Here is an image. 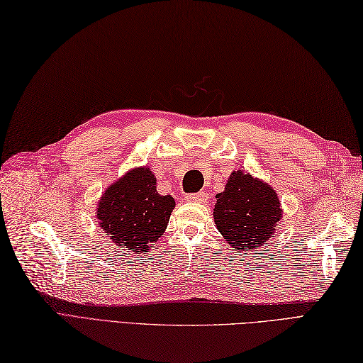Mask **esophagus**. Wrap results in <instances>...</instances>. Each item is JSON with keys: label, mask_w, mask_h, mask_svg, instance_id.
Here are the masks:
<instances>
[{"label": "esophagus", "mask_w": 363, "mask_h": 363, "mask_svg": "<svg viewBox=\"0 0 363 363\" xmlns=\"http://www.w3.org/2000/svg\"><path fill=\"white\" fill-rule=\"evenodd\" d=\"M187 201L189 202H201V203H203V202L208 201V194L203 193V191L202 193H193V194H189Z\"/></svg>", "instance_id": "esophagus-1"}]
</instances>
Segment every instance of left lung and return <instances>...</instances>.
Wrapping results in <instances>:
<instances>
[{
    "instance_id": "obj_1",
    "label": "left lung",
    "mask_w": 363,
    "mask_h": 363,
    "mask_svg": "<svg viewBox=\"0 0 363 363\" xmlns=\"http://www.w3.org/2000/svg\"><path fill=\"white\" fill-rule=\"evenodd\" d=\"M216 199L213 218L235 252H256L273 238L282 219L273 187L242 170L230 174L225 190Z\"/></svg>"
}]
</instances>
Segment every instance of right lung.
Wrapping results in <instances>:
<instances>
[{"label": "right lung", "mask_w": 363, "mask_h": 363, "mask_svg": "<svg viewBox=\"0 0 363 363\" xmlns=\"http://www.w3.org/2000/svg\"><path fill=\"white\" fill-rule=\"evenodd\" d=\"M174 199L156 191V178L148 167L125 173L102 194L96 218L119 248L145 253L160 239L169 224Z\"/></svg>", "instance_id": "right-lung-1"}]
</instances>
